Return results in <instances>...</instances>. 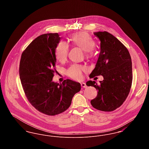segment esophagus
<instances>
[{"mask_svg": "<svg viewBox=\"0 0 149 149\" xmlns=\"http://www.w3.org/2000/svg\"><path fill=\"white\" fill-rule=\"evenodd\" d=\"M81 87H83V88H86V84H85V83H83V82L81 83Z\"/></svg>", "mask_w": 149, "mask_h": 149, "instance_id": "esophagus-1", "label": "esophagus"}]
</instances>
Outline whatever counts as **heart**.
Masks as SVG:
<instances>
[{
	"label": "heart",
	"instance_id": "obj_1",
	"mask_svg": "<svg viewBox=\"0 0 149 149\" xmlns=\"http://www.w3.org/2000/svg\"><path fill=\"white\" fill-rule=\"evenodd\" d=\"M69 40L72 45L85 51L86 57L92 58L94 56L93 49L95 46V42L88 33L83 32L74 33L70 37ZM68 51L69 46L66 43L62 41L58 43L55 49V55L57 60L64 63L67 59ZM85 70V66L73 64L66 70V73L72 79L79 80L82 78L83 72Z\"/></svg>",
	"mask_w": 149,
	"mask_h": 149
}]
</instances>
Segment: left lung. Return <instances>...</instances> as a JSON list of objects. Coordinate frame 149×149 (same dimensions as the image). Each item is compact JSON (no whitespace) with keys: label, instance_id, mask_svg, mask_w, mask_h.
<instances>
[{"label":"left lung","instance_id":"obj_1","mask_svg":"<svg viewBox=\"0 0 149 149\" xmlns=\"http://www.w3.org/2000/svg\"><path fill=\"white\" fill-rule=\"evenodd\" d=\"M100 41V51L95 68L90 76L102 75L103 81L98 85L94 81L86 84L98 91L95 98L91 101L94 108L111 112L123 103L130 91L132 81L131 58L127 49L112 34L94 32Z\"/></svg>","mask_w":149,"mask_h":149}]
</instances>
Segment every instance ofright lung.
<instances>
[{
  "mask_svg": "<svg viewBox=\"0 0 149 149\" xmlns=\"http://www.w3.org/2000/svg\"><path fill=\"white\" fill-rule=\"evenodd\" d=\"M61 37L57 33L39 36L22 54L19 73L22 85L29 103L39 112L55 116L70 106L80 84L70 79L61 84L52 81L56 72L55 49Z\"/></svg>",
  "mask_w": 149,
  "mask_h": 149,
  "instance_id": "add662e5",
  "label": "right lung"
}]
</instances>
